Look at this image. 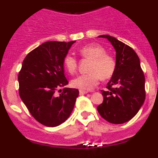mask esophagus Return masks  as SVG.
<instances>
[{
    "label": "esophagus",
    "instance_id": "34e87169",
    "mask_svg": "<svg viewBox=\"0 0 158 158\" xmlns=\"http://www.w3.org/2000/svg\"><path fill=\"white\" fill-rule=\"evenodd\" d=\"M89 93V92L88 91H85V90H80V91H79V93H80V95H85V94H87V93Z\"/></svg>",
    "mask_w": 158,
    "mask_h": 158
}]
</instances>
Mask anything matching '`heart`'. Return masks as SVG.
<instances>
[{"mask_svg":"<svg viewBox=\"0 0 158 158\" xmlns=\"http://www.w3.org/2000/svg\"><path fill=\"white\" fill-rule=\"evenodd\" d=\"M78 51L83 58L91 60V62L89 73L80 75L72 81L73 87L90 90L98 85L100 78L106 80L114 74L116 62L111 55L106 54L104 47L96 43H90L81 47ZM63 65L67 72L73 74L77 68V61L71 54H67L63 59Z\"/></svg>","mask_w":158,"mask_h":158,"instance_id":"obj_1","label":"heart"}]
</instances>
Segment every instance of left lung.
<instances>
[{"label":"left lung","mask_w":158,"mask_h":158,"mask_svg":"<svg viewBox=\"0 0 158 158\" xmlns=\"http://www.w3.org/2000/svg\"><path fill=\"white\" fill-rule=\"evenodd\" d=\"M98 37L107 39L113 46L116 67L107 83L109 91L102 90L104 101L97 107V111L107 122L123 123L131 120L144 103V73L139 56L131 47L108 35Z\"/></svg>","instance_id":"8db88e82"}]
</instances>
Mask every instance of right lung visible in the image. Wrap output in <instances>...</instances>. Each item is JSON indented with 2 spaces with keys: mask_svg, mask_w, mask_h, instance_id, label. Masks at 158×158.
Segmentation results:
<instances>
[{
  "mask_svg": "<svg viewBox=\"0 0 158 158\" xmlns=\"http://www.w3.org/2000/svg\"><path fill=\"white\" fill-rule=\"evenodd\" d=\"M75 42H46L31 51L22 64L18 75L19 96L32 116L44 126L62 124L74 107L79 91L65 87L63 59Z\"/></svg>",
  "mask_w": 158,
  "mask_h": 158,
  "instance_id": "1",
  "label": "right lung"
}]
</instances>
